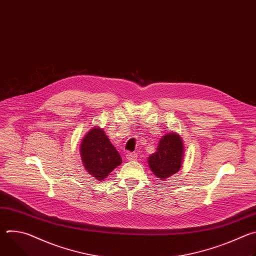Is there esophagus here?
I'll list each match as a JSON object with an SVG mask.
<instances>
[{
  "label": "esophagus",
  "mask_w": 256,
  "mask_h": 256,
  "mask_svg": "<svg viewBox=\"0 0 256 256\" xmlns=\"http://www.w3.org/2000/svg\"><path fill=\"white\" fill-rule=\"evenodd\" d=\"M126 158L128 161H134V160H136L138 155L136 153H128L126 155Z\"/></svg>",
  "instance_id": "obj_1"
}]
</instances>
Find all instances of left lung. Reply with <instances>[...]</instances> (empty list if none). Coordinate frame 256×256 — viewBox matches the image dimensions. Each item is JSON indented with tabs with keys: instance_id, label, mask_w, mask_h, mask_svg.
<instances>
[{
	"instance_id": "left-lung-1",
	"label": "left lung",
	"mask_w": 256,
	"mask_h": 256,
	"mask_svg": "<svg viewBox=\"0 0 256 256\" xmlns=\"http://www.w3.org/2000/svg\"><path fill=\"white\" fill-rule=\"evenodd\" d=\"M184 151L181 136L174 132H167L160 138L156 152L149 156V167L157 178L165 180L179 171Z\"/></svg>"
}]
</instances>
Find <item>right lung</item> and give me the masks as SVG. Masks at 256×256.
<instances>
[{"label": "right lung", "instance_id": "add662e5", "mask_svg": "<svg viewBox=\"0 0 256 256\" xmlns=\"http://www.w3.org/2000/svg\"><path fill=\"white\" fill-rule=\"evenodd\" d=\"M80 155L88 173L100 181L122 162L114 146L99 126L92 128L84 136L80 144Z\"/></svg>", "mask_w": 256, "mask_h": 256}]
</instances>
